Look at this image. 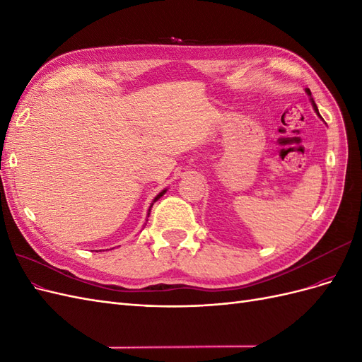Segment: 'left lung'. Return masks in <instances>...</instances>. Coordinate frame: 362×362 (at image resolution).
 Returning <instances> with one entry per match:
<instances>
[{
    "instance_id": "8db88e82",
    "label": "left lung",
    "mask_w": 362,
    "mask_h": 362,
    "mask_svg": "<svg viewBox=\"0 0 362 362\" xmlns=\"http://www.w3.org/2000/svg\"><path fill=\"white\" fill-rule=\"evenodd\" d=\"M305 92H306V93H308V95L311 96V92H310V89H305ZM311 103H313V107H314V110H315V113H317V115H319V110H317V105H315V103H314V100H313V98H311Z\"/></svg>"
}]
</instances>
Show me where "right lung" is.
Returning <instances> with one entry per match:
<instances>
[{
	"label": "right lung",
	"instance_id": "right-lung-1",
	"mask_svg": "<svg viewBox=\"0 0 362 362\" xmlns=\"http://www.w3.org/2000/svg\"><path fill=\"white\" fill-rule=\"evenodd\" d=\"M164 193H166V190H163V192H160L157 196H156V198H154V201H152V204H151V206H149V210L148 211H151V208H152V205H154V202H157L160 198H161V196L164 194ZM148 217H149V213H148Z\"/></svg>",
	"mask_w": 362,
	"mask_h": 362
}]
</instances>
